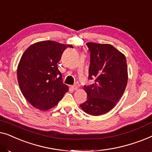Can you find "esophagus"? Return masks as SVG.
<instances>
[{
    "label": "esophagus",
    "mask_w": 152,
    "mask_h": 152,
    "mask_svg": "<svg viewBox=\"0 0 152 152\" xmlns=\"http://www.w3.org/2000/svg\"><path fill=\"white\" fill-rule=\"evenodd\" d=\"M71 88L73 89V90H77L78 89V86L77 85H73V86H71Z\"/></svg>",
    "instance_id": "34e87169"
}]
</instances>
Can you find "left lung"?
<instances>
[{"label":"left lung","mask_w":152,"mask_h":152,"mask_svg":"<svg viewBox=\"0 0 152 152\" xmlns=\"http://www.w3.org/2000/svg\"><path fill=\"white\" fill-rule=\"evenodd\" d=\"M91 52L89 80L94 83L84 86L87 100L80 107L91 115L107 113L122 96L128 81L126 57L111 44L86 43Z\"/></svg>","instance_id":"8db88e82"}]
</instances>
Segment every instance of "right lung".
I'll return each mask as SVG.
<instances>
[{"label":"right lung","mask_w":152,"mask_h":152,"mask_svg":"<svg viewBox=\"0 0 152 152\" xmlns=\"http://www.w3.org/2000/svg\"><path fill=\"white\" fill-rule=\"evenodd\" d=\"M68 47L72 45L43 41L23 54L17 68L18 85L25 98L37 109L46 111L55 107L68 91L57 67Z\"/></svg>","instance_id":"right-lung-1"}]
</instances>
